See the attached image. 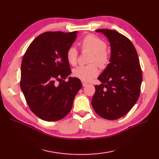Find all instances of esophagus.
Returning a JSON list of instances; mask_svg holds the SVG:
<instances>
[{"mask_svg": "<svg viewBox=\"0 0 159 159\" xmlns=\"http://www.w3.org/2000/svg\"><path fill=\"white\" fill-rule=\"evenodd\" d=\"M82 85H83V87H85V86L87 85V83H85V82H84V81H82Z\"/></svg>", "mask_w": 159, "mask_h": 159, "instance_id": "34e87169", "label": "esophagus"}]
</instances>
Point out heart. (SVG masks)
<instances>
[{
	"instance_id": "heart-1",
	"label": "heart",
	"mask_w": 159,
	"mask_h": 159,
	"mask_svg": "<svg viewBox=\"0 0 159 159\" xmlns=\"http://www.w3.org/2000/svg\"><path fill=\"white\" fill-rule=\"evenodd\" d=\"M83 51H88L92 53L89 63L91 64L84 66H79L73 70V76L82 81L88 82L98 76L99 73L97 64L100 68L104 69L109 65L111 55L107 50V43L93 35H87L84 37L80 42ZM79 52L75 46H71L66 51L67 61L72 66H75L78 61ZM96 62L97 64H92Z\"/></svg>"
}]
</instances>
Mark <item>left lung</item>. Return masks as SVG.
Here are the masks:
<instances>
[{
    "instance_id": "obj_1",
    "label": "left lung",
    "mask_w": 159,
    "mask_h": 159,
    "mask_svg": "<svg viewBox=\"0 0 159 159\" xmlns=\"http://www.w3.org/2000/svg\"><path fill=\"white\" fill-rule=\"evenodd\" d=\"M110 42L109 65L98 78L102 84L95 85L92 104L104 119L114 120L129 112L139 98L142 72L137 50L126 36L113 30L98 29Z\"/></svg>"
}]
</instances>
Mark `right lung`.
I'll list each match as a JSON object with an SVG mask.
<instances>
[{
	"mask_svg": "<svg viewBox=\"0 0 159 159\" xmlns=\"http://www.w3.org/2000/svg\"><path fill=\"white\" fill-rule=\"evenodd\" d=\"M77 31H48L33 40L23 56L20 87L26 103L36 116L45 121H58L72 109L80 80L70 77L67 48Z\"/></svg>",
	"mask_w": 159,
	"mask_h": 159,
	"instance_id": "right-lung-1",
	"label": "right lung"
}]
</instances>
